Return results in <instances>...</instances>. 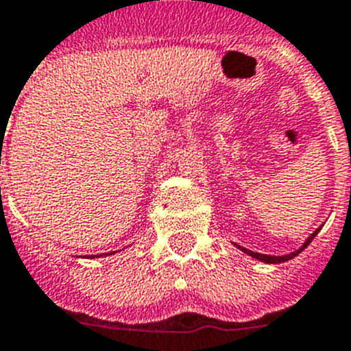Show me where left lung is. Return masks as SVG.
I'll return each instance as SVG.
<instances>
[{"instance_id":"left-lung-1","label":"left lung","mask_w":351,"mask_h":351,"mask_svg":"<svg viewBox=\"0 0 351 351\" xmlns=\"http://www.w3.org/2000/svg\"><path fill=\"white\" fill-rule=\"evenodd\" d=\"M319 230H322V228H318V230H316L315 233L311 234L309 239H307L306 242H304V245H302V247H300V249H297V251H295V252H289V254H285V256H270V254H260V252L249 251V249L242 247V245H237V243H234V245H237V247H239L240 251H243V252H245V254L252 256V258H256V260L263 261V263H282V261H288V260H291V258H295V256H298V254H300V252H302L304 249H306L307 245H309V243L313 242V239H315L316 234H318V231H319Z\"/></svg>"}]
</instances>
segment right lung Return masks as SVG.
<instances>
[{
	"label": "right lung",
	"mask_w": 351,
	"mask_h": 351,
	"mask_svg": "<svg viewBox=\"0 0 351 351\" xmlns=\"http://www.w3.org/2000/svg\"><path fill=\"white\" fill-rule=\"evenodd\" d=\"M109 254H111V252H109ZM112 254H114V252H112Z\"/></svg>",
	"instance_id": "right-lung-1"
}]
</instances>
